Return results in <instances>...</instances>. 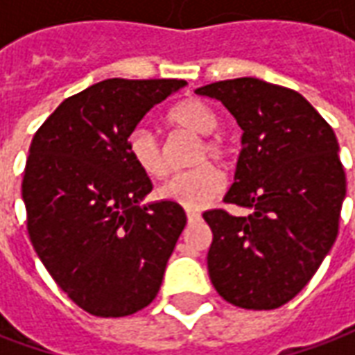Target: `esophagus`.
<instances>
[{"label": "esophagus", "mask_w": 355, "mask_h": 355, "mask_svg": "<svg viewBox=\"0 0 355 355\" xmlns=\"http://www.w3.org/2000/svg\"><path fill=\"white\" fill-rule=\"evenodd\" d=\"M186 218H188V223H196V220H200L201 215L198 211H186Z\"/></svg>", "instance_id": "34e87169"}]
</instances>
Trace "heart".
Returning <instances> with one entry per match:
<instances>
[{
    "mask_svg": "<svg viewBox=\"0 0 355 355\" xmlns=\"http://www.w3.org/2000/svg\"><path fill=\"white\" fill-rule=\"evenodd\" d=\"M167 123L171 127L186 129L196 135H205L201 140V146L196 154V163L203 162L205 157L213 162H226L230 155L228 140L223 135L213 132L218 127V117L211 106L198 98H188L175 104L167 112ZM129 155L146 177L162 178L167 173V163L163 157V150L159 140L148 129H137L129 137ZM224 178L220 171H216L213 165H200L196 169L178 173L171 177L165 184L159 188V196L163 200L178 203L180 207L201 209L209 201L215 200L223 192Z\"/></svg>",
    "mask_w": 355,
    "mask_h": 355,
    "instance_id": "heart-1",
    "label": "heart"
}]
</instances>
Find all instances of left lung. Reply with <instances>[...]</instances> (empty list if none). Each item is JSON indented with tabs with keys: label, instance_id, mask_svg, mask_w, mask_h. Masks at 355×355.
I'll use <instances>...</instances> for the list:
<instances>
[{
	"label": "left lung",
	"instance_id": "obj_1",
	"mask_svg": "<svg viewBox=\"0 0 355 355\" xmlns=\"http://www.w3.org/2000/svg\"><path fill=\"white\" fill-rule=\"evenodd\" d=\"M196 93L223 102L243 131L224 201L251 211L203 213L211 283L239 308H279L304 289L338 234L346 177L335 132L302 94L257 78Z\"/></svg>",
	"mask_w": 355,
	"mask_h": 355
}]
</instances>
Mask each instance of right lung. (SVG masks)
I'll list each match as a JSON object with an SVG mask.
<instances>
[{
  "mask_svg": "<svg viewBox=\"0 0 355 355\" xmlns=\"http://www.w3.org/2000/svg\"><path fill=\"white\" fill-rule=\"evenodd\" d=\"M182 80H104L66 98L30 144L22 200L35 253L85 312L123 318L162 287L184 209L142 205L152 182L129 155V137Z\"/></svg>",
  "mask_w": 355,
  "mask_h": 355,
  "instance_id": "add662e5",
  "label": "right lung"
}]
</instances>
